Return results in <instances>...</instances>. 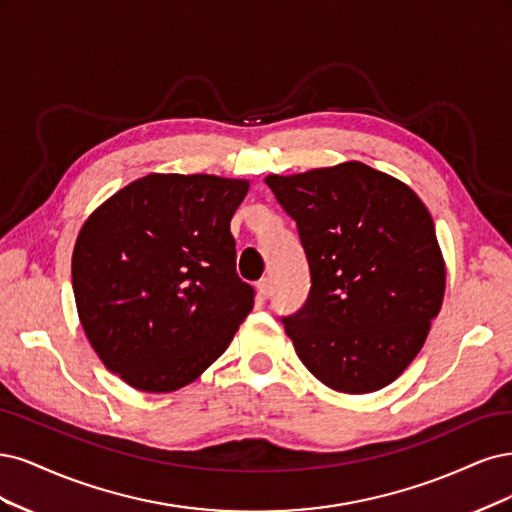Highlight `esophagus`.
I'll return each mask as SVG.
<instances>
[{"label": "esophagus", "instance_id": "1", "mask_svg": "<svg viewBox=\"0 0 512 512\" xmlns=\"http://www.w3.org/2000/svg\"><path fill=\"white\" fill-rule=\"evenodd\" d=\"M257 291H259V298L266 300L268 295L272 293V280L270 278H261L257 283Z\"/></svg>", "mask_w": 512, "mask_h": 512}]
</instances>
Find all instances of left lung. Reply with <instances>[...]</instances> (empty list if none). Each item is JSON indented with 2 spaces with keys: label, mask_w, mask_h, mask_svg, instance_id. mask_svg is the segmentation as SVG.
Listing matches in <instances>:
<instances>
[{
  "label": "left lung",
  "mask_w": 512,
  "mask_h": 512,
  "mask_svg": "<svg viewBox=\"0 0 512 512\" xmlns=\"http://www.w3.org/2000/svg\"><path fill=\"white\" fill-rule=\"evenodd\" d=\"M298 225L310 268L304 306L283 317L295 353L319 381L370 393L417 357L444 295L436 227L400 180L349 161L268 176Z\"/></svg>",
  "instance_id": "obj_1"
}]
</instances>
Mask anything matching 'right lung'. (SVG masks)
I'll return each instance as SVG.
<instances>
[{
    "label": "right lung",
    "mask_w": 512,
    "mask_h": 512,
    "mask_svg": "<svg viewBox=\"0 0 512 512\" xmlns=\"http://www.w3.org/2000/svg\"><path fill=\"white\" fill-rule=\"evenodd\" d=\"M249 183L148 174L82 225L72 287L85 334L127 385L166 393L195 381L255 300L229 232Z\"/></svg>",
    "instance_id": "right-lung-1"
}]
</instances>
